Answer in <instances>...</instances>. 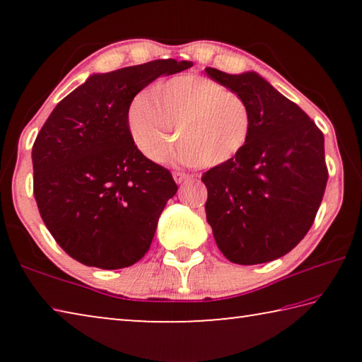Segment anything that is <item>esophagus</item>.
<instances>
[{
  "label": "esophagus",
  "mask_w": 362,
  "mask_h": 362,
  "mask_svg": "<svg viewBox=\"0 0 362 362\" xmlns=\"http://www.w3.org/2000/svg\"><path fill=\"white\" fill-rule=\"evenodd\" d=\"M173 175H174V180H175L177 183H183V182H187V180L189 179V175L183 174V173H174Z\"/></svg>",
  "instance_id": "1"
}]
</instances>
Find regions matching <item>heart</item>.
Instances as JSON below:
<instances>
[{"mask_svg": "<svg viewBox=\"0 0 362 362\" xmlns=\"http://www.w3.org/2000/svg\"><path fill=\"white\" fill-rule=\"evenodd\" d=\"M175 142L180 161L199 168L230 163L252 132V113L240 94L199 75H182L140 94L129 108V129L139 150L159 163Z\"/></svg>", "mask_w": 362, "mask_h": 362, "instance_id": "b5f03b06", "label": "heart"}]
</instances>
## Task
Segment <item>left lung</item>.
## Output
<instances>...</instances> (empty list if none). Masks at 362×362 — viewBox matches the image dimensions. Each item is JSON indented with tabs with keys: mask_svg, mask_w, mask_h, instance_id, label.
Masks as SVG:
<instances>
[{
	"mask_svg": "<svg viewBox=\"0 0 362 362\" xmlns=\"http://www.w3.org/2000/svg\"><path fill=\"white\" fill-rule=\"evenodd\" d=\"M206 73L249 103L252 132L244 150L201 177L206 218L222 254L238 265L267 263L303 240L327 183L324 136L297 103L254 71Z\"/></svg>",
	"mask_w": 362,
	"mask_h": 362,
	"instance_id": "1",
	"label": "left lung"
}]
</instances>
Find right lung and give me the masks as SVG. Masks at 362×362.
<instances>
[{"label": "right lung", "mask_w": 362, "mask_h": 362, "mask_svg": "<svg viewBox=\"0 0 362 362\" xmlns=\"http://www.w3.org/2000/svg\"><path fill=\"white\" fill-rule=\"evenodd\" d=\"M192 65L161 59L93 75L49 115L32 150L33 194L46 228L71 259L119 269L150 249L177 183L134 144L129 107L156 78Z\"/></svg>", "instance_id": "add662e5"}]
</instances>
